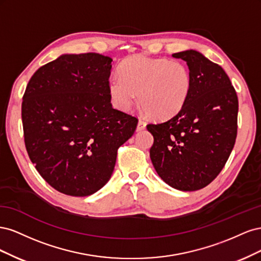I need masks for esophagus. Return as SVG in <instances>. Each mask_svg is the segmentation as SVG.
<instances>
[{
  "instance_id": "esophagus-1",
  "label": "esophagus",
  "mask_w": 261,
  "mask_h": 261,
  "mask_svg": "<svg viewBox=\"0 0 261 261\" xmlns=\"http://www.w3.org/2000/svg\"><path fill=\"white\" fill-rule=\"evenodd\" d=\"M146 125H147V123L145 121L139 120L138 125H137V130H144L146 128Z\"/></svg>"
}]
</instances>
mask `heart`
Instances as JSON below:
<instances>
[{"label": "heart", "mask_w": 261, "mask_h": 261, "mask_svg": "<svg viewBox=\"0 0 261 261\" xmlns=\"http://www.w3.org/2000/svg\"><path fill=\"white\" fill-rule=\"evenodd\" d=\"M118 75L108 82L113 105L127 111L138 93L140 107L154 120H167L184 108L192 90V76L181 62L134 55L121 62Z\"/></svg>", "instance_id": "1"}]
</instances>
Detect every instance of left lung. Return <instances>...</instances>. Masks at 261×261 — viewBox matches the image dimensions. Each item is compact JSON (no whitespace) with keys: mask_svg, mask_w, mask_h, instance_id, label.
I'll list each match as a JSON object with an SVG mask.
<instances>
[{"mask_svg":"<svg viewBox=\"0 0 261 261\" xmlns=\"http://www.w3.org/2000/svg\"><path fill=\"white\" fill-rule=\"evenodd\" d=\"M187 63L192 90L170 120L148 124L153 145L150 159L171 187L198 191L223 169L238 135L239 100L224 69L195 50L172 54Z\"/></svg>","mask_w":261,"mask_h":261,"instance_id":"left-lung-1","label":"left lung"}]
</instances>
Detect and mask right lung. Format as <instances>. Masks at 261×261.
Listing matches in <instances>:
<instances>
[{"label": "right lung", "mask_w": 261, "mask_h": 261, "mask_svg": "<svg viewBox=\"0 0 261 261\" xmlns=\"http://www.w3.org/2000/svg\"><path fill=\"white\" fill-rule=\"evenodd\" d=\"M112 59L63 54L39 68L22 97L28 155L48 184L75 197L92 195L111 177L117 149L138 120L112 108Z\"/></svg>", "instance_id": "obj_1"}]
</instances>
